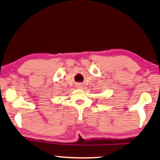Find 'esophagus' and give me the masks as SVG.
Returning <instances> with one entry per match:
<instances>
[{"label":"esophagus","instance_id":"34e87169","mask_svg":"<svg viewBox=\"0 0 160 160\" xmlns=\"http://www.w3.org/2000/svg\"><path fill=\"white\" fill-rule=\"evenodd\" d=\"M82 85H81V84H78V88H82Z\"/></svg>","mask_w":160,"mask_h":160}]
</instances>
